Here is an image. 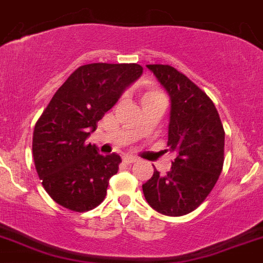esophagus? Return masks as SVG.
<instances>
[{"label":"esophagus","mask_w":263,"mask_h":263,"mask_svg":"<svg viewBox=\"0 0 263 263\" xmlns=\"http://www.w3.org/2000/svg\"><path fill=\"white\" fill-rule=\"evenodd\" d=\"M137 158L136 157H132V155H124L123 157V162L127 163V164H132V163H136L137 162Z\"/></svg>","instance_id":"esophagus-1"}]
</instances>
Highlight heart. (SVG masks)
Listing matches in <instances>:
<instances>
[{"label":"heart","instance_id":"b5f03b06","mask_svg":"<svg viewBox=\"0 0 263 263\" xmlns=\"http://www.w3.org/2000/svg\"><path fill=\"white\" fill-rule=\"evenodd\" d=\"M159 93H162V92H160L159 90H157V88H149V90L144 93V96H142V98H146V96H153V95H159Z\"/></svg>","mask_w":263,"mask_h":263}]
</instances>
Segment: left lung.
Listing matches in <instances>:
<instances>
[{
    "instance_id": "8db88e82",
    "label": "left lung",
    "mask_w": 263,
    "mask_h": 263,
    "mask_svg": "<svg viewBox=\"0 0 263 263\" xmlns=\"http://www.w3.org/2000/svg\"><path fill=\"white\" fill-rule=\"evenodd\" d=\"M171 99L167 150L176 152L170 172L154 170L142 185L150 207L165 216L187 215L215 187L223 167L225 131L215 104L171 65H146Z\"/></svg>"
}]
</instances>
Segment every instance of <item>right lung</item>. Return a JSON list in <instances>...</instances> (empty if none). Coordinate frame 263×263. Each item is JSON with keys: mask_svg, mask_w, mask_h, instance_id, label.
I'll list each match as a JSON object with an SVG mask.
<instances>
[{"mask_svg": "<svg viewBox=\"0 0 263 263\" xmlns=\"http://www.w3.org/2000/svg\"><path fill=\"white\" fill-rule=\"evenodd\" d=\"M142 74L139 64L93 63L77 68L61 85L33 131L38 177L58 204L74 212L98 207L121 157L101 155L86 142L126 87Z\"/></svg>", "mask_w": 263, "mask_h": 263, "instance_id": "add662e5", "label": "right lung"}]
</instances>
